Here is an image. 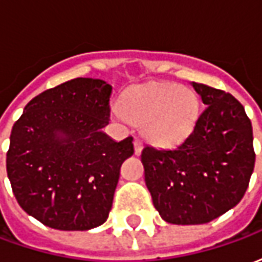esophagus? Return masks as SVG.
<instances>
[{"label":"esophagus","mask_w":262,"mask_h":262,"mask_svg":"<svg viewBox=\"0 0 262 262\" xmlns=\"http://www.w3.org/2000/svg\"><path fill=\"white\" fill-rule=\"evenodd\" d=\"M133 147H135V154L142 153V147H143L142 140H139V139H135V142H133Z\"/></svg>","instance_id":"1"}]
</instances>
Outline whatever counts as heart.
<instances>
[{
    "label": "heart",
    "instance_id": "obj_1",
    "mask_svg": "<svg viewBox=\"0 0 262 262\" xmlns=\"http://www.w3.org/2000/svg\"><path fill=\"white\" fill-rule=\"evenodd\" d=\"M114 112L125 123L143 125V133L148 140L170 146L191 133L199 115V99L187 86L147 85L129 92Z\"/></svg>",
    "mask_w": 262,
    "mask_h": 262
}]
</instances>
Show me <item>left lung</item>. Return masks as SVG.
Masks as SVG:
<instances>
[{
  "label": "left lung",
  "mask_w": 262,
  "mask_h": 262,
  "mask_svg": "<svg viewBox=\"0 0 262 262\" xmlns=\"http://www.w3.org/2000/svg\"><path fill=\"white\" fill-rule=\"evenodd\" d=\"M192 86L206 108L191 135L176 148L142 151L154 208L172 225H203L234 208L255 163L253 127L242 103L222 90Z\"/></svg>",
  "instance_id": "obj_1"
}]
</instances>
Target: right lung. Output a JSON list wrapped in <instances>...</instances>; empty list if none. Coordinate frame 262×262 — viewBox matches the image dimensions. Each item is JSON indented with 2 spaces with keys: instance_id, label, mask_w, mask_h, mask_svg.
Segmentation results:
<instances>
[{
  "instance_id": "add662e5",
  "label": "right lung",
  "mask_w": 262,
  "mask_h": 262,
  "mask_svg": "<svg viewBox=\"0 0 262 262\" xmlns=\"http://www.w3.org/2000/svg\"><path fill=\"white\" fill-rule=\"evenodd\" d=\"M112 85L74 78L32 99L15 122L7 174L19 206L57 230H90L108 219L133 137L103 133Z\"/></svg>"
}]
</instances>
